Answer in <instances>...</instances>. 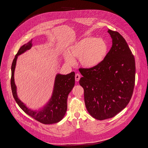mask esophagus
Returning <instances> with one entry per match:
<instances>
[{
  "label": "esophagus",
  "instance_id": "obj_1",
  "mask_svg": "<svg viewBox=\"0 0 148 148\" xmlns=\"http://www.w3.org/2000/svg\"><path fill=\"white\" fill-rule=\"evenodd\" d=\"M80 75L79 74H76L75 75V81H79V79H80Z\"/></svg>",
  "mask_w": 148,
  "mask_h": 148
}]
</instances>
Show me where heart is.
Segmentation results:
<instances>
[{
  "instance_id": "obj_1",
  "label": "heart",
  "mask_w": 148,
  "mask_h": 148,
  "mask_svg": "<svg viewBox=\"0 0 148 148\" xmlns=\"http://www.w3.org/2000/svg\"><path fill=\"white\" fill-rule=\"evenodd\" d=\"M108 52V46L102 38L87 37L75 43L65 57L69 64H74L75 58H79L81 64L87 68H92L104 60Z\"/></svg>"
}]
</instances>
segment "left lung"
Instances as JSON below:
<instances>
[{"label":"left lung","instance_id":"obj_1","mask_svg":"<svg viewBox=\"0 0 148 148\" xmlns=\"http://www.w3.org/2000/svg\"><path fill=\"white\" fill-rule=\"evenodd\" d=\"M112 47L104 60L92 68H80L79 79L84 101L94 118H111L130 102L135 81V61L125 38L117 32L108 30Z\"/></svg>","mask_w":148,"mask_h":148}]
</instances>
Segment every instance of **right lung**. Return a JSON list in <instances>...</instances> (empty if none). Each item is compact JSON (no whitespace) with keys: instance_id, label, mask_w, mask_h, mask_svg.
<instances>
[{"instance_id":"add662e5","label":"right lung","mask_w":148,"mask_h":148,"mask_svg":"<svg viewBox=\"0 0 148 148\" xmlns=\"http://www.w3.org/2000/svg\"><path fill=\"white\" fill-rule=\"evenodd\" d=\"M33 45L32 39L20 48L14 57L12 64L11 88L13 96L20 108L25 113L36 121L44 124H53L60 121L64 118L67 110L68 95L71 91L75 84V73L67 75L58 74L55 79L54 87L52 97L47 105L38 111L28 109L17 97L16 86L14 80V73L18 56L30 49Z\"/></svg>"}]
</instances>
